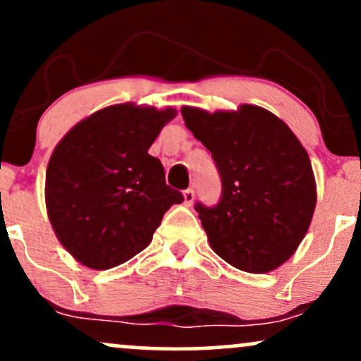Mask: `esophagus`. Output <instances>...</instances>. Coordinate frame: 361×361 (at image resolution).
Wrapping results in <instances>:
<instances>
[{
  "instance_id": "obj_1",
  "label": "esophagus",
  "mask_w": 361,
  "mask_h": 361,
  "mask_svg": "<svg viewBox=\"0 0 361 361\" xmlns=\"http://www.w3.org/2000/svg\"><path fill=\"white\" fill-rule=\"evenodd\" d=\"M183 197H185V204L192 205L193 200H195V190L193 188H186L183 192Z\"/></svg>"
}]
</instances>
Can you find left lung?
Returning a JSON list of instances; mask_svg holds the SVG:
<instances>
[{
    "mask_svg": "<svg viewBox=\"0 0 361 361\" xmlns=\"http://www.w3.org/2000/svg\"><path fill=\"white\" fill-rule=\"evenodd\" d=\"M186 127L212 152L219 202L195 204L210 246L239 270L267 273L297 250L316 209L310 159L288 126L268 110H181Z\"/></svg>",
    "mask_w": 361,
    "mask_h": 361,
    "instance_id": "8db88e82",
    "label": "left lung"
}]
</instances>
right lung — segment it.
Here are the masks:
<instances>
[{"instance_id": "right-lung-1", "label": "right lung", "mask_w": 361, "mask_h": 361, "mask_svg": "<svg viewBox=\"0 0 361 361\" xmlns=\"http://www.w3.org/2000/svg\"><path fill=\"white\" fill-rule=\"evenodd\" d=\"M175 110L106 106L74 126L54 149L45 173L51 224L80 263L118 267L151 243L161 219L183 195L149 154Z\"/></svg>"}]
</instances>
